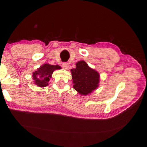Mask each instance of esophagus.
<instances>
[{"mask_svg": "<svg viewBox=\"0 0 147 147\" xmlns=\"http://www.w3.org/2000/svg\"><path fill=\"white\" fill-rule=\"evenodd\" d=\"M62 67H63L64 69H67L68 67H69V64L66 63V62H64V63H62Z\"/></svg>", "mask_w": 147, "mask_h": 147, "instance_id": "1", "label": "esophagus"}]
</instances>
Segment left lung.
I'll return each instance as SVG.
<instances>
[{
	"instance_id": "8db88e82",
	"label": "left lung",
	"mask_w": 147,
	"mask_h": 147,
	"mask_svg": "<svg viewBox=\"0 0 147 147\" xmlns=\"http://www.w3.org/2000/svg\"><path fill=\"white\" fill-rule=\"evenodd\" d=\"M76 65L75 69H71L73 87L82 95H88L98 88L100 75L84 61H78Z\"/></svg>"
}]
</instances>
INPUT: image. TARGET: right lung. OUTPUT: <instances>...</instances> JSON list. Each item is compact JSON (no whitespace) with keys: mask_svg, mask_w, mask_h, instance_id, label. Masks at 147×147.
<instances>
[{"mask_svg":"<svg viewBox=\"0 0 147 147\" xmlns=\"http://www.w3.org/2000/svg\"><path fill=\"white\" fill-rule=\"evenodd\" d=\"M60 66L56 65H49V64H44L38 68L37 71H35L33 74V78L35 81V84L39 87H45L48 85V82L49 78H51L53 72L55 69H60Z\"/></svg>","mask_w":147,"mask_h":147,"instance_id":"1","label":"right lung"}]
</instances>
